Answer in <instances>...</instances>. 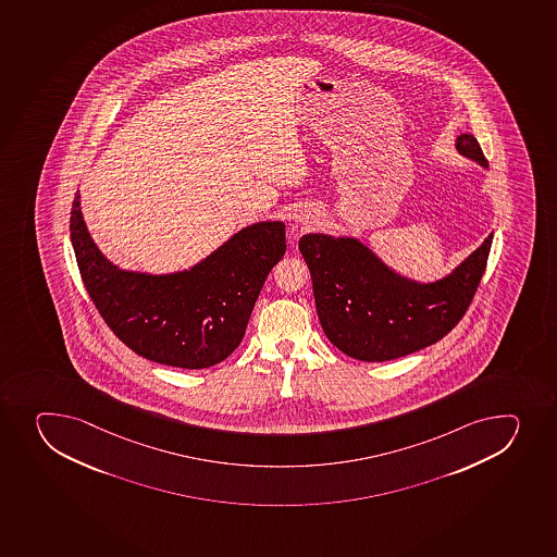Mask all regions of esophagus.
I'll return each mask as SVG.
<instances>
[{
    "label": "esophagus",
    "mask_w": 557,
    "mask_h": 557,
    "mask_svg": "<svg viewBox=\"0 0 557 557\" xmlns=\"http://www.w3.org/2000/svg\"><path fill=\"white\" fill-rule=\"evenodd\" d=\"M301 220H307V218H305V215H304V218H301Z\"/></svg>",
    "instance_id": "esophagus-1"
}]
</instances>
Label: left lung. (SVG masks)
<instances>
[{
	"mask_svg": "<svg viewBox=\"0 0 557 557\" xmlns=\"http://www.w3.org/2000/svg\"><path fill=\"white\" fill-rule=\"evenodd\" d=\"M457 150L488 166L472 134L457 138ZM491 247L492 234L448 277L419 285L386 269L356 239H299L321 326L334 347L359 361H391L443 339L467 314Z\"/></svg>",
	"mask_w": 557,
	"mask_h": 557,
	"instance_id": "1",
	"label": "left lung"
}]
</instances>
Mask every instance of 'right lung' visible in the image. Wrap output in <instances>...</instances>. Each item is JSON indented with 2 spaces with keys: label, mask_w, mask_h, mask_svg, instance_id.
Returning a JSON list of instances; mask_svg holds the SVG:
<instances>
[{
  "label": "right lung",
  "mask_w": 557,
  "mask_h": 557,
  "mask_svg": "<svg viewBox=\"0 0 557 557\" xmlns=\"http://www.w3.org/2000/svg\"><path fill=\"white\" fill-rule=\"evenodd\" d=\"M71 239L83 285L114 336L141 358L190 370L234 352L267 275L287 250L285 225L269 221L237 232L188 272H125L88 236L77 194Z\"/></svg>",
  "instance_id": "right-lung-1"
}]
</instances>
